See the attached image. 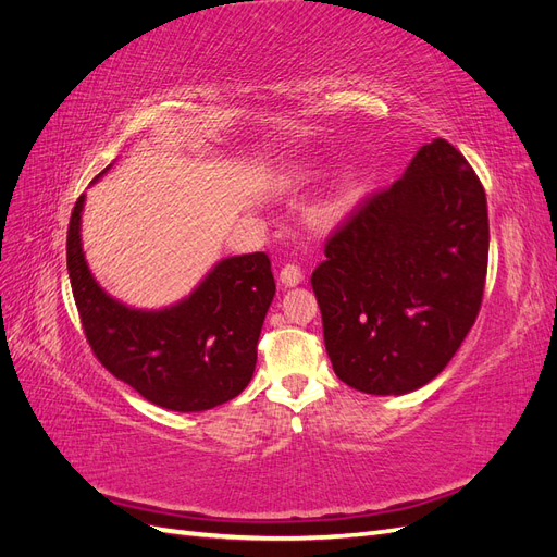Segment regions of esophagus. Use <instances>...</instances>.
Segmentation results:
<instances>
[{"label": "esophagus", "instance_id": "34e87169", "mask_svg": "<svg viewBox=\"0 0 557 557\" xmlns=\"http://www.w3.org/2000/svg\"><path fill=\"white\" fill-rule=\"evenodd\" d=\"M278 281H281V285H285V288H295V285L301 283V269L297 264H285L281 269Z\"/></svg>", "mask_w": 557, "mask_h": 557}]
</instances>
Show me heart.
I'll return each instance as SVG.
<instances>
[{"mask_svg": "<svg viewBox=\"0 0 557 557\" xmlns=\"http://www.w3.org/2000/svg\"><path fill=\"white\" fill-rule=\"evenodd\" d=\"M305 174H307V176L313 174L311 166H305ZM358 193H360V181H358V176L352 174V172L344 174V176L339 178V183H336L334 195H332V199H330V211H332V213H344L346 209L352 207V201L358 199Z\"/></svg>", "mask_w": 557, "mask_h": 557, "instance_id": "heart-1", "label": "heart"}]
</instances>
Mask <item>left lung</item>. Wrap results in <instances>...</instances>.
Returning a JSON list of instances; mask_svg holds the SVG:
<instances>
[{
  "mask_svg": "<svg viewBox=\"0 0 557 557\" xmlns=\"http://www.w3.org/2000/svg\"><path fill=\"white\" fill-rule=\"evenodd\" d=\"M487 244L474 170L446 139L420 146L332 234L311 276L334 374L367 395H407L440 376L481 309Z\"/></svg>",
  "mask_w": 557,
  "mask_h": 557,
  "instance_id": "1",
  "label": "left lung"
}]
</instances>
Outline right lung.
<instances>
[{"instance_id":"obj_1","label":"right lung","mask_w":557,"mask_h":557,"mask_svg":"<svg viewBox=\"0 0 557 557\" xmlns=\"http://www.w3.org/2000/svg\"><path fill=\"white\" fill-rule=\"evenodd\" d=\"M83 207L86 195L66 230V272L97 360L170 411H207L237 397L256 372L262 323L276 295L264 252L218 260L190 295L162 309H137L92 276L81 242Z\"/></svg>"}]
</instances>
